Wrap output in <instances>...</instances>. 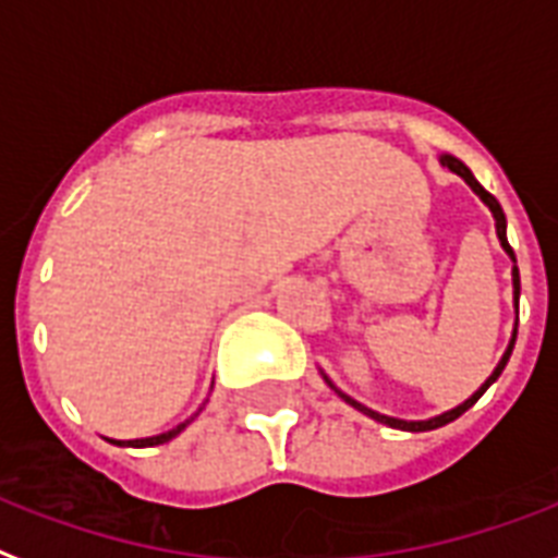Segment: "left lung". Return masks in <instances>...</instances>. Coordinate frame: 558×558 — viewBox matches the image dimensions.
<instances>
[{
  "mask_svg": "<svg viewBox=\"0 0 558 558\" xmlns=\"http://www.w3.org/2000/svg\"><path fill=\"white\" fill-rule=\"evenodd\" d=\"M442 166H445V168H451V171H454V174L463 177L465 183H469V185H472V189H474V194H481V201L486 203V206H489V209H492V215H495V223H498V239H500V244H504V250H507L509 256L515 258V253H512V247H509V241H507V215H504V209H500V203L495 201V197H492V194L486 192V189H483L481 183H477V180H474L472 171H469V168H465L463 162H460V159H457V157H448V154H445V157H442ZM512 284H515V302H518V293H521V279H518V267H512ZM515 335H518V328H515ZM515 335H512V343H509L507 355L500 357L498 369H495V373L489 375V381L483 384L481 390L474 392L472 399L463 401V404H460V408L448 410V413H442V416L427 418V422H401V418L381 416V413H375V410L364 408V404H357L355 399H349V396H343V392H340V390H338V392H340V396H343V399L349 401V404H352V408H357V410H361V413H366V416H373L375 422H384V425H390V427H401V430H434V427H442V425H448V422H454L457 416H463L465 410L472 408L474 401L481 399L483 392L489 390V384H492V381H498V375L504 373V366H507L509 355H512V347H515Z\"/></svg>",
  "mask_w": 558,
  "mask_h": 558,
  "instance_id": "obj_1",
  "label": "left lung"
}]
</instances>
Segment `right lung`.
Returning a JSON list of instances; mask_svg holds the SVG:
<instances>
[{
    "label": "right lung",
    "mask_w": 558,
    "mask_h": 558,
    "mask_svg": "<svg viewBox=\"0 0 558 558\" xmlns=\"http://www.w3.org/2000/svg\"><path fill=\"white\" fill-rule=\"evenodd\" d=\"M189 422H192V418H189ZM189 422H183V425H177L174 430H168V434L148 436V439H131V442H124V445H131V448H148V445H162V442H168V439H174V436L180 434V430H183V427L189 425ZM116 445H122V442H116Z\"/></svg>",
    "instance_id": "right-lung-1"
}]
</instances>
